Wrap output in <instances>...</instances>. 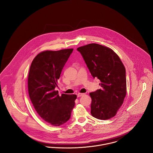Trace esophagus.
I'll return each instance as SVG.
<instances>
[{
	"label": "esophagus",
	"mask_w": 153,
	"mask_h": 153,
	"mask_svg": "<svg viewBox=\"0 0 153 153\" xmlns=\"http://www.w3.org/2000/svg\"><path fill=\"white\" fill-rule=\"evenodd\" d=\"M85 94H82V93H78L77 94V97H82L83 95H84Z\"/></svg>",
	"instance_id": "obj_1"
}]
</instances>
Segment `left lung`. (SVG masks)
I'll use <instances>...</instances> for the list:
<instances>
[{
  "label": "left lung",
  "mask_w": 153,
  "mask_h": 153,
  "mask_svg": "<svg viewBox=\"0 0 153 153\" xmlns=\"http://www.w3.org/2000/svg\"><path fill=\"white\" fill-rule=\"evenodd\" d=\"M101 89L89 94L91 114L99 120L114 117L123 104L127 92L126 68L119 56L108 47L90 44L77 48Z\"/></svg>",
  "instance_id": "8db88e82"
}]
</instances>
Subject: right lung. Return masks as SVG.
I'll use <instances>...</instances> for the list:
<instances>
[{"label": "right lung", "instance_id": "add662e5", "mask_svg": "<svg viewBox=\"0 0 153 153\" xmlns=\"http://www.w3.org/2000/svg\"><path fill=\"white\" fill-rule=\"evenodd\" d=\"M73 49L46 51L33 60L28 75V92L32 104L39 116L53 126L66 123L75 107L76 95L55 91L63 68Z\"/></svg>", "mask_w": 153, "mask_h": 153}]
</instances>
